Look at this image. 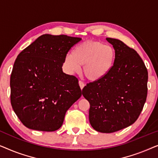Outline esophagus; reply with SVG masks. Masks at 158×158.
<instances>
[{"mask_svg": "<svg viewBox=\"0 0 158 158\" xmlns=\"http://www.w3.org/2000/svg\"><path fill=\"white\" fill-rule=\"evenodd\" d=\"M79 85H80V87H81V90H83V88H84V86H85V83H84L83 81H79Z\"/></svg>", "mask_w": 158, "mask_h": 158, "instance_id": "1", "label": "esophagus"}]
</instances>
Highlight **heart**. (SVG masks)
Here are the masks:
<instances>
[{"label": "heart", "instance_id": "heart-1", "mask_svg": "<svg viewBox=\"0 0 158 158\" xmlns=\"http://www.w3.org/2000/svg\"><path fill=\"white\" fill-rule=\"evenodd\" d=\"M116 53L111 45L89 40L77 45L73 53L64 57V65L70 74L78 73L83 66L84 76L88 81H98L109 73L115 64Z\"/></svg>", "mask_w": 158, "mask_h": 158}]
</instances>
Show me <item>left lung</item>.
Instances as JSON below:
<instances>
[{
	"label": "left lung",
	"instance_id": "1",
	"mask_svg": "<svg viewBox=\"0 0 158 158\" xmlns=\"http://www.w3.org/2000/svg\"><path fill=\"white\" fill-rule=\"evenodd\" d=\"M116 57L111 70L83 88L82 94L90 103L89 121L93 128L112 133L136 122L148 95V73L135 49L121 40L106 38Z\"/></svg>",
	"mask_w": 158,
	"mask_h": 158
}]
</instances>
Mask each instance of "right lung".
<instances>
[{"mask_svg":"<svg viewBox=\"0 0 158 158\" xmlns=\"http://www.w3.org/2000/svg\"><path fill=\"white\" fill-rule=\"evenodd\" d=\"M81 40L43 34L18 55L10 75V102L27 128L57 130L66 111L81 96L78 80L62 68L69 50Z\"/></svg>","mask_w":158,"mask_h":158,"instance_id":"add662e5","label":"right lung"}]
</instances>
